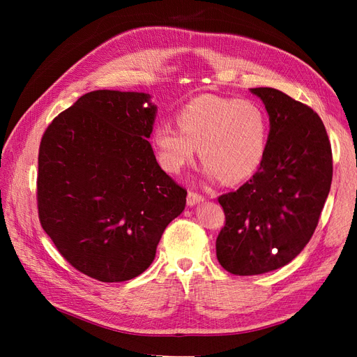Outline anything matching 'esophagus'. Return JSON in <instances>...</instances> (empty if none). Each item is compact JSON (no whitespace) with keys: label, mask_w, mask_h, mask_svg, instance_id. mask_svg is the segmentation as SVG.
<instances>
[{"label":"esophagus","mask_w":357,"mask_h":357,"mask_svg":"<svg viewBox=\"0 0 357 357\" xmlns=\"http://www.w3.org/2000/svg\"><path fill=\"white\" fill-rule=\"evenodd\" d=\"M202 201H204V197L201 195V193H197V192H189L188 193V205H190V207H193V205H197Z\"/></svg>","instance_id":"obj_1"}]
</instances>
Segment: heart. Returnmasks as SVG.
<instances>
[{"label":"heart","mask_w":357,"mask_h":357,"mask_svg":"<svg viewBox=\"0 0 357 357\" xmlns=\"http://www.w3.org/2000/svg\"><path fill=\"white\" fill-rule=\"evenodd\" d=\"M178 129L160 123L152 142L159 165L178 174L197 155L210 180L236 183L252 177L261 167L269 135V119L253 100L213 93L199 95L177 113Z\"/></svg>","instance_id":"obj_1"}]
</instances>
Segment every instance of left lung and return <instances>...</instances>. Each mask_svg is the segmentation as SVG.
I'll return each mask as SVG.
<instances>
[{
    "label": "left lung",
    "mask_w": 357,
    "mask_h": 357,
    "mask_svg": "<svg viewBox=\"0 0 357 357\" xmlns=\"http://www.w3.org/2000/svg\"><path fill=\"white\" fill-rule=\"evenodd\" d=\"M269 116L264 160L219 197L226 223L215 255L226 271L256 275L287 265L314 234L332 183V149L319 114L273 88H255Z\"/></svg>",
    "instance_id": "obj_1"
}]
</instances>
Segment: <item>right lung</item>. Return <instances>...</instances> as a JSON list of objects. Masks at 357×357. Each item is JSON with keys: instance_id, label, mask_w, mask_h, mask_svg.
<instances>
[{"instance_id": "right-lung-1", "label": "right lung", "mask_w": 357, "mask_h": 357, "mask_svg": "<svg viewBox=\"0 0 357 357\" xmlns=\"http://www.w3.org/2000/svg\"><path fill=\"white\" fill-rule=\"evenodd\" d=\"M156 105L144 92L93 91L53 119L38 152L43 229L77 271L104 283L150 266L186 205L149 143Z\"/></svg>"}]
</instances>
